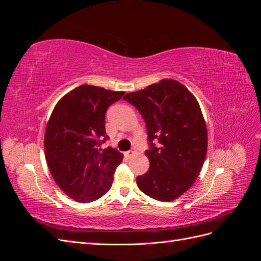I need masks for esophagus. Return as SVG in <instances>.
<instances>
[{
    "label": "esophagus",
    "instance_id": "obj_1",
    "mask_svg": "<svg viewBox=\"0 0 261 261\" xmlns=\"http://www.w3.org/2000/svg\"><path fill=\"white\" fill-rule=\"evenodd\" d=\"M136 154V151L135 150H129V151H127V152H125V155L127 156V158H130V156H133V155H135Z\"/></svg>",
    "mask_w": 261,
    "mask_h": 261
}]
</instances>
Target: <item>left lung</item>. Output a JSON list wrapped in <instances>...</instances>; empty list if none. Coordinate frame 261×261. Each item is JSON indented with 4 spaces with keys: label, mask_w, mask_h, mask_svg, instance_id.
Masks as SVG:
<instances>
[{
    "label": "left lung",
    "mask_w": 261,
    "mask_h": 261,
    "mask_svg": "<svg viewBox=\"0 0 261 261\" xmlns=\"http://www.w3.org/2000/svg\"><path fill=\"white\" fill-rule=\"evenodd\" d=\"M124 100L143 115L150 146V168L137 176V186L156 200L178 198L195 183L207 154L208 134L198 102L174 80L127 93Z\"/></svg>",
    "instance_id": "8db88e82"
}]
</instances>
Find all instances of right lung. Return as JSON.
<instances>
[{"mask_svg":"<svg viewBox=\"0 0 261 261\" xmlns=\"http://www.w3.org/2000/svg\"><path fill=\"white\" fill-rule=\"evenodd\" d=\"M124 93L82 85L58 102L46 124V163L55 183L76 201L97 200L112 186L123 154L111 147H99L109 138L107 109Z\"/></svg>","mask_w":261,"mask_h":261,"instance_id":"obj_1","label":"right lung"}]
</instances>
